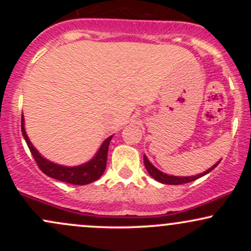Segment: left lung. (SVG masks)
<instances>
[{"label":"left lung","instance_id":"1","mask_svg":"<svg viewBox=\"0 0 251 251\" xmlns=\"http://www.w3.org/2000/svg\"><path fill=\"white\" fill-rule=\"evenodd\" d=\"M220 162H221V160H218V162L216 163L215 165H212L211 168L206 170V171L201 172V174H200V175L188 176V177H178V176H171V175L164 174V172L160 171V170H158L157 168H155L153 164L150 162L149 158L146 157L145 154H144V164H145V168H146V170H148L149 175L151 176L152 178H154V179L157 181H159V183L170 184V185H179V184L190 183V181H194L196 179H198V178L203 177V176H205L206 174H209V172H211L212 170H214L216 166L220 164Z\"/></svg>","mask_w":251,"mask_h":251}]
</instances>
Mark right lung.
<instances>
[{"instance_id": "1", "label": "right lung", "mask_w": 251, "mask_h": 251, "mask_svg": "<svg viewBox=\"0 0 251 251\" xmlns=\"http://www.w3.org/2000/svg\"><path fill=\"white\" fill-rule=\"evenodd\" d=\"M21 131L22 135H24L25 143H27L28 148H29L31 154H33L34 159L41 169V171L48 177L54 178V179L65 181V183L74 184V185H86V184L93 183L97 179L101 177L103 171L106 169V163H107V152L109 142L113 138V135L106 138L103 140L98 152L92 159L81 165L76 166H65L60 165L54 162H50L47 158H45L37 150L34 148V145L28 138L27 132L25 128V118L22 116L21 120Z\"/></svg>"}]
</instances>
